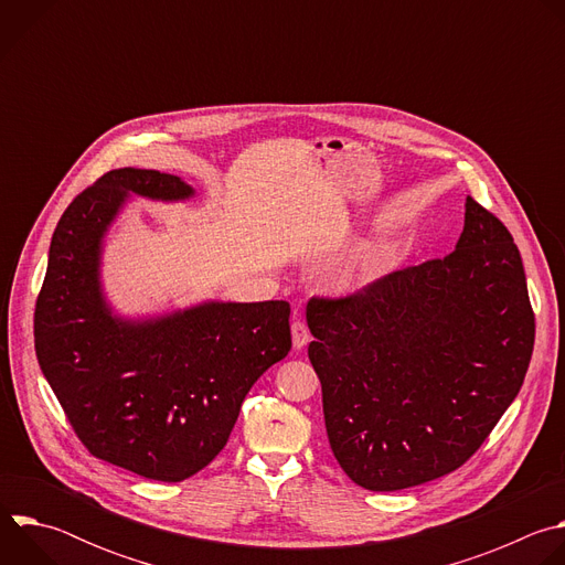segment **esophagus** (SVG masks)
Returning <instances> with one entry per match:
<instances>
[{"instance_id":"1","label":"esophagus","mask_w":565,"mask_h":565,"mask_svg":"<svg viewBox=\"0 0 565 565\" xmlns=\"http://www.w3.org/2000/svg\"><path fill=\"white\" fill-rule=\"evenodd\" d=\"M292 347L299 351V349H303L308 342H310V331H308V327L303 324L301 319H295L292 321Z\"/></svg>"}]
</instances>
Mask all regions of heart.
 Wrapping results in <instances>:
<instances>
[{"mask_svg":"<svg viewBox=\"0 0 565 565\" xmlns=\"http://www.w3.org/2000/svg\"><path fill=\"white\" fill-rule=\"evenodd\" d=\"M384 266V253L373 248V250H366V253H360L358 257H353L340 273V281L342 286L347 288H358V286H364L369 281H373L380 270Z\"/></svg>","mask_w":565,"mask_h":565,"instance_id":"b5f03b06","label":"heart"}]
</instances>
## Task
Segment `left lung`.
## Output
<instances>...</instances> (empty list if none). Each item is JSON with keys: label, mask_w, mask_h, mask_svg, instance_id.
<instances>
[{"label": "left lung", "mask_w": 565, "mask_h": 565, "mask_svg": "<svg viewBox=\"0 0 565 565\" xmlns=\"http://www.w3.org/2000/svg\"><path fill=\"white\" fill-rule=\"evenodd\" d=\"M306 321L331 449L371 492L465 465L512 405L534 349L519 248L471 196L456 250L347 297H312Z\"/></svg>", "instance_id": "8db88e82"}]
</instances>
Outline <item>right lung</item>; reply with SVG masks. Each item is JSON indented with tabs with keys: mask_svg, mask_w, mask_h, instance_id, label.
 Masks as SVG:
<instances>
[{
	"mask_svg": "<svg viewBox=\"0 0 565 565\" xmlns=\"http://www.w3.org/2000/svg\"><path fill=\"white\" fill-rule=\"evenodd\" d=\"M138 194L194 190L156 170H111L64 210L35 303V353L73 431L96 458L179 482L225 447L241 402L290 351L288 301H205L122 319L100 288L103 238Z\"/></svg>",
	"mask_w": 565,
	"mask_h": 565,
	"instance_id": "obj_1",
	"label": "right lung"
}]
</instances>
